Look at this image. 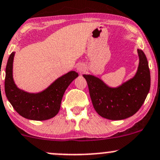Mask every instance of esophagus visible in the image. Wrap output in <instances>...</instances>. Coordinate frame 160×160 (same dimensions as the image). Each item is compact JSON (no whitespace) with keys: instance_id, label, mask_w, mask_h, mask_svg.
Wrapping results in <instances>:
<instances>
[{"instance_id":"1","label":"esophagus","mask_w":160,"mask_h":160,"mask_svg":"<svg viewBox=\"0 0 160 160\" xmlns=\"http://www.w3.org/2000/svg\"><path fill=\"white\" fill-rule=\"evenodd\" d=\"M87 70V67H86V65L83 64V63H80V64L77 65V70L79 73H83Z\"/></svg>"}]
</instances>
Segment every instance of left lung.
Returning <instances> with one entry per match:
<instances>
[{
	"mask_svg": "<svg viewBox=\"0 0 160 160\" xmlns=\"http://www.w3.org/2000/svg\"><path fill=\"white\" fill-rule=\"evenodd\" d=\"M139 65L135 75L118 87H110L99 77L83 74L95 110L102 117L120 120L132 117L145 101L150 89V72L145 53L137 49Z\"/></svg>",
	"mask_w": 160,
	"mask_h": 160,
	"instance_id": "obj_1",
	"label": "left lung"
}]
</instances>
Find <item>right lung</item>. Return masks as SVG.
<instances>
[{"mask_svg": "<svg viewBox=\"0 0 160 160\" xmlns=\"http://www.w3.org/2000/svg\"><path fill=\"white\" fill-rule=\"evenodd\" d=\"M14 55V52L10 55L5 71L4 90L8 101L21 117L28 120L42 121L55 117L60 110L67 88L78 77V73L72 70L58 77L42 91L30 93L20 89L13 80Z\"/></svg>", "mask_w": 160, "mask_h": 160, "instance_id": "right-lung-1", "label": "right lung"}]
</instances>
